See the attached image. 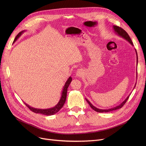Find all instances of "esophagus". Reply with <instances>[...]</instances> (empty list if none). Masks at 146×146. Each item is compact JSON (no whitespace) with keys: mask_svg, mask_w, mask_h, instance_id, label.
<instances>
[{"mask_svg":"<svg viewBox=\"0 0 146 146\" xmlns=\"http://www.w3.org/2000/svg\"><path fill=\"white\" fill-rule=\"evenodd\" d=\"M82 74H83V70L82 69H78L77 72H76V76H77V77H80Z\"/></svg>","mask_w":146,"mask_h":146,"instance_id":"obj_1","label":"esophagus"}]
</instances>
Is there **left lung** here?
Segmentation results:
<instances>
[{
  "mask_svg": "<svg viewBox=\"0 0 146 146\" xmlns=\"http://www.w3.org/2000/svg\"><path fill=\"white\" fill-rule=\"evenodd\" d=\"M112 28H113V29L115 33L117 35H118L119 36L124 38V40H125L126 41H127L129 43H130V44H131V45L133 46V44L132 42V41L131 40V38H130L129 36L128 35V34H127V33L125 31L124 29H123L122 28H121V27H119L118 26H116V25H113L112 26ZM135 53H136V57H137V63H138V56H137V51L135 49ZM135 85H136V83L135 84V86H134V89L135 88ZM130 94L126 98V99H125V100L121 102L119 105L115 106V107H113V108H110V109H106V110H103V109H99V108H96V107H95V106H94L92 104L90 101L88 100V99H87L86 98H85V99L86 100V101L88 102V103L89 104V105H90V106L92 108L94 111H96V112H110V111H114V110H118V109H120L121 108H122V106H123L125 102L127 101L128 99L129 96Z\"/></svg>",
  "mask_w": 146,
  "mask_h": 146,
  "instance_id": "obj_1",
  "label": "left lung"
}]
</instances>
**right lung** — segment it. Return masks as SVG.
<instances>
[{
  "label": "right lung",
  "mask_w": 146,
  "mask_h": 146,
  "mask_svg": "<svg viewBox=\"0 0 146 146\" xmlns=\"http://www.w3.org/2000/svg\"><path fill=\"white\" fill-rule=\"evenodd\" d=\"M26 31V30H24L20 32L17 36L15 37V40L13 42V43H14L15 41H16L18 38L21 36V35L25 33ZM72 80V78L71 76L68 78V79L67 80L66 82L65 83V85L63 86V89L62 90V92H61V97L60 100L58 101V102L57 103V104L56 105H55L52 108H47V109H39V108H34V107H32L29 106V105H28L27 104H26L25 102H24V104L26 105V106L29 108V109L36 113H41L42 115H54L57 112H58L61 108H62L66 100V97H67V88L69 86V85H70V83H71Z\"/></svg>",
  "instance_id": "add662e5"
}]
</instances>
